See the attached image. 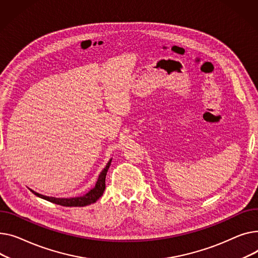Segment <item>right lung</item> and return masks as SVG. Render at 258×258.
I'll return each instance as SVG.
<instances>
[{
    "mask_svg": "<svg viewBox=\"0 0 258 258\" xmlns=\"http://www.w3.org/2000/svg\"><path fill=\"white\" fill-rule=\"evenodd\" d=\"M111 160L112 159H110L108 161V163L106 164L104 170L99 175L96 186L93 189H90L84 196L76 197V198H54V197H47V196L40 195V194H38V192H36L32 189H30V190H31L35 196L39 197V198H41V199H44V200L50 201L52 203H55V204H58V205H62V206H70V207L80 206L81 207V206H86V205H89L92 203H95L100 198V197L103 195V192L105 190V187H106L105 186V178H106V174H107V171H108L109 166H110Z\"/></svg>",
    "mask_w": 258,
    "mask_h": 258,
    "instance_id": "add662e5",
    "label": "right lung"
}]
</instances>
